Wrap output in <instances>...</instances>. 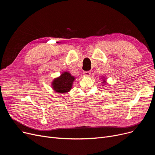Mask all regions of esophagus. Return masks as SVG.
I'll use <instances>...</instances> for the list:
<instances>
[{
  "mask_svg": "<svg viewBox=\"0 0 155 155\" xmlns=\"http://www.w3.org/2000/svg\"><path fill=\"white\" fill-rule=\"evenodd\" d=\"M84 74L85 76L86 77H89L91 75V71H84Z\"/></svg>",
  "mask_w": 155,
  "mask_h": 155,
  "instance_id": "obj_1",
  "label": "esophagus"
}]
</instances>
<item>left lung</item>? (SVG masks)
<instances>
[{
	"mask_svg": "<svg viewBox=\"0 0 155 155\" xmlns=\"http://www.w3.org/2000/svg\"><path fill=\"white\" fill-rule=\"evenodd\" d=\"M105 82V81H104V82Z\"/></svg>",
	"mask_w": 155,
	"mask_h": 155,
	"instance_id": "left-lung-1",
	"label": "left lung"
}]
</instances>
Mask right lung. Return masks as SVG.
<instances>
[{"mask_svg":"<svg viewBox=\"0 0 155 155\" xmlns=\"http://www.w3.org/2000/svg\"><path fill=\"white\" fill-rule=\"evenodd\" d=\"M75 78L68 72H64L58 78H55L52 84L53 88L56 92L66 93L71 90Z\"/></svg>","mask_w":155,"mask_h":155,"instance_id":"right-lung-1","label":"right lung"}]
</instances>
